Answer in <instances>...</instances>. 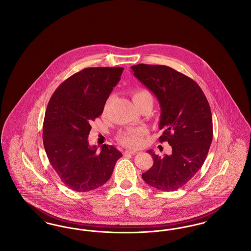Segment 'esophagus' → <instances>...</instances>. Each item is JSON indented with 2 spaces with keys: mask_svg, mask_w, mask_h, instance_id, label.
<instances>
[{
  "mask_svg": "<svg viewBox=\"0 0 251 251\" xmlns=\"http://www.w3.org/2000/svg\"><path fill=\"white\" fill-rule=\"evenodd\" d=\"M125 153L126 154H131V155H134L137 153V151H132V150H127L125 151Z\"/></svg>",
  "mask_w": 251,
  "mask_h": 251,
  "instance_id": "34e87169",
  "label": "esophagus"
}]
</instances>
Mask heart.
<instances>
[{
  "label": "heart",
  "mask_w": 251,
  "mask_h": 251,
  "mask_svg": "<svg viewBox=\"0 0 251 251\" xmlns=\"http://www.w3.org/2000/svg\"><path fill=\"white\" fill-rule=\"evenodd\" d=\"M152 100L151 95L149 91L140 89L132 92V100L134 103H137L138 101L142 100ZM146 129L144 128H139L137 130H131V131H125L121 133L119 136V140L121 144L124 146L130 147V148H137L139 147L142 141H143V136L146 133Z\"/></svg>",
  "instance_id": "1"
}]
</instances>
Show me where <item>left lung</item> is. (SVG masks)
I'll use <instances>...</instances> for the list:
<instances>
[{
    "label": "left lung",
    "instance_id": "8db88e82",
    "mask_svg": "<svg viewBox=\"0 0 251 251\" xmlns=\"http://www.w3.org/2000/svg\"><path fill=\"white\" fill-rule=\"evenodd\" d=\"M133 75L156 96L161 109L160 142L171 146L170 154L156 155L144 180L161 191L183 186L201 168L213 140L211 108L201 88L191 78L167 66L139 64Z\"/></svg>",
    "mask_w": 251,
    "mask_h": 251
}]
</instances>
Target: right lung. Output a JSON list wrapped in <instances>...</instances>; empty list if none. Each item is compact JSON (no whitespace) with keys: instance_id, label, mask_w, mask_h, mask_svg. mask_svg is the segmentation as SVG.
I'll use <instances>...</instances> for the list:
<instances>
[{"instance_id":"add662e5","label":"right lung","mask_w":251,"mask_h":251,"mask_svg":"<svg viewBox=\"0 0 251 251\" xmlns=\"http://www.w3.org/2000/svg\"><path fill=\"white\" fill-rule=\"evenodd\" d=\"M123 68H87L73 74L51 96L43 123L50 164L73 191L88 192L110 179L122 153L114 146L88 143L91 122L100 117Z\"/></svg>"}]
</instances>
